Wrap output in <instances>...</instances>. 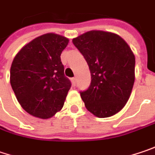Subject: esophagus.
<instances>
[{
  "instance_id": "34e87169",
  "label": "esophagus",
  "mask_w": 155,
  "mask_h": 155,
  "mask_svg": "<svg viewBox=\"0 0 155 155\" xmlns=\"http://www.w3.org/2000/svg\"><path fill=\"white\" fill-rule=\"evenodd\" d=\"M71 82H72V84L73 85H76V83H77V78L75 77V78H71Z\"/></svg>"
}]
</instances>
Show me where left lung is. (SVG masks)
<instances>
[{
	"mask_svg": "<svg viewBox=\"0 0 155 155\" xmlns=\"http://www.w3.org/2000/svg\"><path fill=\"white\" fill-rule=\"evenodd\" d=\"M89 66L91 81L80 91L86 109L97 118L119 112L128 101L134 84L135 57L120 35L91 30L72 40Z\"/></svg>",
	"mask_w": 155,
	"mask_h": 155,
	"instance_id": "obj_1",
	"label": "left lung"
}]
</instances>
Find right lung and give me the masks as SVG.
I'll use <instances>...</instances> for the list:
<instances>
[{"label": "right lung", "mask_w": 155, "mask_h": 155, "mask_svg": "<svg viewBox=\"0 0 155 155\" xmlns=\"http://www.w3.org/2000/svg\"><path fill=\"white\" fill-rule=\"evenodd\" d=\"M68 43L64 36L48 33L26 44L14 58L12 89L30 115L46 120L63 108L71 86L60 58Z\"/></svg>", "instance_id": "1"}]
</instances>
